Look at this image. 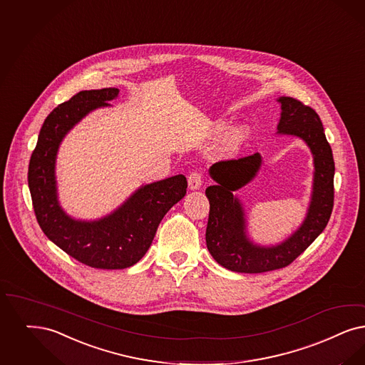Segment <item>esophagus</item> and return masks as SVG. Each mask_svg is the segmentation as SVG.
<instances>
[{"label":"esophagus","instance_id":"34e87169","mask_svg":"<svg viewBox=\"0 0 365 365\" xmlns=\"http://www.w3.org/2000/svg\"><path fill=\"white\" fill-rule=\"evenodd\" d=\"M187 182H189L190 190H198L202 185V175L198 171H194L190 174Z\"/></svg>","mask_w":365,"mask_h":365}]
</instances>
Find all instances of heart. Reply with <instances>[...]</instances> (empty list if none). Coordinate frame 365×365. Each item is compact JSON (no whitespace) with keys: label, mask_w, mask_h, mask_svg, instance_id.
<instances>
[{"label":"heart","mask_w":365,"mask_h":365,"mask_svg":"<svg viewBox=\"0 0 365 365\" xmlns=\"http://www.w3.org/2000/svg\"><path fill=\"white\" fill-rule=\"evenodd\" d=\"M243 138H245V131L235 130L230 135V138L227 140V145L230 146V148H235V146L239 145L243 141Z\"/></svg>","instance_id":"b5f03b06"}]
</instances>
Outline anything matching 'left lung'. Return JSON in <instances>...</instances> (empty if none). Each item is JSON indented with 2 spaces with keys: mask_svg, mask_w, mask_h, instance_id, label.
I'll list each match as a JSON object with an SVG mask.
<instances>
[{
  "mask_svg": "<svg viewBox=\"0 0 365 365\" xmlns=\"http://www.w3.org/2000/svg\"><path fill=\"white\" fill-rule=\"evenodd\" d=\"M281 104L278 134L302 138L314 156V183L311 202L303 224L282 243L264 247L250 240L243 205L234 195L251 182L261 168L259 153L237 160L215 163L209 174L216 185L205 194L209 200L206 246L216 262L239 273H263L291 264L326 228L334 205V159L321 118L306 104L289 96Z\"/></svg>",
  "mask_w": 365,
  "mask_h": 365,
  "instance_id": "obj_1",
  "label": "left lung"
}]
</instances>
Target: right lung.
<instances>
[{
  "mask_svg": "<svg viewBox=\"0 0 365 365\" xmlns=\"http://www.w3.org/2000/svg\"><path fill=\"white\" fill-rule=\"evenodd\" d=\"M118 88L81 91L59 104L44 119L31 155L29 187L36 220L44 235L68 255L95 269H126L138 262L150 247L165 213L187 189L183 175L141 186L111 215L93 221L71 217L57 195L56 159L68 131L91 111L107 107Z\"/></svg>",
  "mask_w": 365,
  "mask_h": 365,
  "instance_id": "add662e5",
  "label": "right lung"
}]
</instances>
